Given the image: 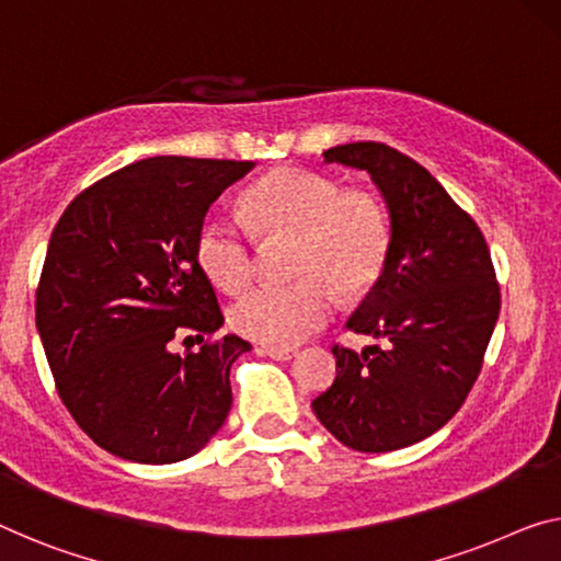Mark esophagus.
<instances>
[{
	"label": "esophagus",
	"mask_w": 561,
	"mask_h": 561,
	"mask_svg": "<svg viewBox=\"0 0 561 561\" xmlns=\"http://www.w3.org/2000/svg\"><path fill=\"white\" fill-rule=\"evenodd\" d=\"M263 353H265V356L275 358V360H290V358H296V351H293V348H273V346H265Z\"/></svg>",
	"instance_id": "esophagus-1"
}]
</instances>
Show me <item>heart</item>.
<instances>
[{"label":"heart","instance_id":"1","mask_svg":"<svg viewBox=\"0 0 561 561\" xmlns=\"http://www.w3.org/2000/svg\"><path fill=\"white\" fill-rule=\"evenodd\" d=\"M251 228L222 213L197 226L195 257L228 293L255 273V236L263 243L293 240L288 271L296 283L257 286L230 308V325L263 346L290 348L331 318L333 293L358 296L374 286L389 253V226L374 197L343 193L335 180L280 170L257 180L245 197Z\"/></svg>","mask_w":561,"mask_h":561}]
</instances>
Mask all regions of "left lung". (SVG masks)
<instances>
[{"mask_svg": "<svg viewBox=\"0 0 561 561\" xmlns=\"http://www.w3.org/2000/svg\"><path fill=\"white\" fill-rule=\"evenodd\" d=\"M323 158L366 170L389 208L383 271L346 323L386 346H333L335 381L310 407L348 449L396 451L467 401L502 308L496 273L471 215L409 154L348 142Z\"/></svg>", "mask_w": 561, "mask_h": 561, "instance_id": "1", "label": "left lung"}]
</instances>
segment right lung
<instances>
[{"label": "right lung", "instance_id": "add662e5", "mask_svg": "<svg viewBox=\"0 0 561 561\" xmlns=\"http://www.w3.org/2000/svg\"><path fill=\"white\" fill-rule=\"evenodd\" d=\"M253 168L172 154L133 162L77 195L51 230L34 304L42 346L77 426L119 459L183 461L226 424L230 366L251 343L215 339L222 313L195 236ZM187 332L209 341L172 354L169 341Z\"/></svg>", "mask_w": 561, "mask_h": 561}]
</instances>
